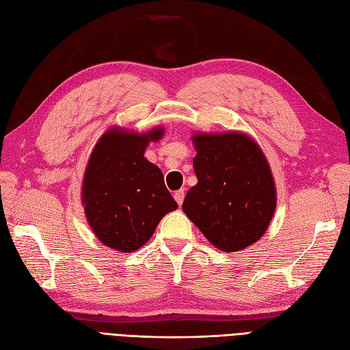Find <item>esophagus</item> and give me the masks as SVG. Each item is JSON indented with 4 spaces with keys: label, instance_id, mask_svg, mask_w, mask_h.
<instances>
[{
    "label": "esophagus",
    "instance_id": "obj_1",
    "mask_svg": "<svg viewBox=\"0 0 350 350\" xmlns=\"http://www.w3.org/2000/svg\"><path fill=\"white\" fill-rule=\"evenodd\" d=\"M184 197H185V193H184V189H178V191H175L174 193V198L176 200V203L181 206L183 204V201H184Z\"/></svg>",
    "mask_w": 350,
    "mask_h": 350
}]
</instances>
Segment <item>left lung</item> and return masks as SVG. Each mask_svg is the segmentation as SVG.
<instances>
[{
	"instance_id": "8db88e82",
	"label": "left lung",
	"mask_w": 350,
	"mask_h": 350,
	"mask_svg": "<svg viewBox=\"0 0 350 350\" xmlns=\"http://www.w3.org/2000/svg\"><path fill=\"white\" fill-rule=\"evenodd\" d=\"M193 165L197 185L183 210L216 248L237 252L256 243L278 204L267 157L245 133H196Z\"/></svg>"
}]
</instances>
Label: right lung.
<instances>
[{"label":"right lung","mask_w":350,"mask_h":350,"mask_svg":"<svg viewBox=\"0 0 350 350\" xmlns=\"http://www.w3.org/2000/svg\"><path fill=\"white\" fill-rule=\"evenodd\" d=\"M163 126L135 133L112 126L94 144L84 169L81 204L88 224L105 247L133 252L152 238L165 215L178 208L162 171L144 157Z\"/></svg>","instance_id":"1"}]
</instances>
